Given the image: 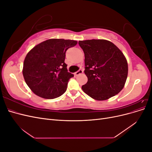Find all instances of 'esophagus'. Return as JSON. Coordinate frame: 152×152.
<instances>
[{
    "label": "esophagus",
    "instance_id": "obj_1",
    "mask_svg": "<svg viewBox=\"0 0 152 152\" xmlns=\"http://www.w3.org/2000/svg\"><path fill=\"white\" fill-rule=\"evenodd\" d=\"M82 73H83V70H81V69H80L79 70H78L77 72H75V75H79L82 74Z\"/></svg>",
    "mask_w": 152,
    "mask_h": 152
}]
</instances>
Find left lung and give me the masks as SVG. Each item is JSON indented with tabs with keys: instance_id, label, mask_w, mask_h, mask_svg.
I'll list each match as a JSON object with an SVG mask.
<instances>
[{
	"instance_id": "obj_1",
	"label": "left lung",
	"mask_w": 152,
	"mask_h": 152,
	"mask_svg": "<svg viewBox=\"0 0 152 152\" xmlns=\"http://www.w3.org/2000/svg\"><path fill=\"white\" fill-rule=\"evenodd\" d=\"M85 55L84 73L87 82L82 89L98 101L115 96L125 86L128 74L127 59L112 42L104 39L79 42Z\"/></svg>"
}]
</instances>
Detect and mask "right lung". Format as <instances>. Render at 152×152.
Listing matches in <instances>:
<instances>
[{
  "mask_svg": "<svg viewBox=\"0 0 152 152\" xmlns=\"http://www.w3.org/2000/svg\"><path fill=\"white\" fill-rule=\"evenodd\" d=\"M77 41L50 39L32 48L23 62V75L33 93L44 99H54L66 91L69 79L73 77L65 63L66 50Z\"/></svg>",
  "mask_w": 152,
  "mask_h": 152,
  "instance_id": "add662e5",
  "label": "right lung"
}]
</instances>
